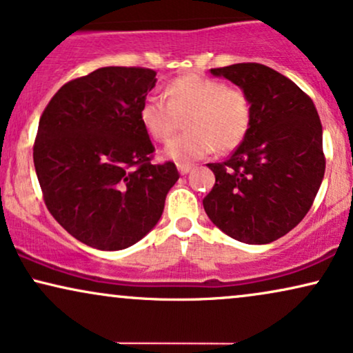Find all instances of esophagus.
<instances>
[{
	"instance_id": "obj_1",
	"label": "esophagus",
	"mask_w": 353,
	"mask_h": 353,
	"mask_svg": "<svg viewBox=\"0 0 353 353\" xmlns=\"http://www.w3.org/2000/svg\"><path fill=\"white\" fill-rule=\"evenodd\" d=\"M176 168H178V172H180V175H186V173L191 172V168L193 167L188 165V163H178Z\"/></svg>"
}]
</instances>
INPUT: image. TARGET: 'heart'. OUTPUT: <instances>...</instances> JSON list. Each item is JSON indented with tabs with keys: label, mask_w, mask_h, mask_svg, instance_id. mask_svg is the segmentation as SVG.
<instances>
[{
	"label": "heart",
	"mask_w": 353,
	"mask_h": 353,
	"mask_svg": "<svg viewBox=\"0 0 353 353\" xmlns=\"http://www.w3.org/2000/svg\"><path fill=\"white\" fill-rule=\"evenodd\" d=\"M168 100L148 95L139 108V120L155 141H167L186 118L185 134L175 137L162 150V157L176 163H191L228 150L245 139L251 123V105L240 89L227 87L210 77L191 74L167 85Z\"/></svg>",
	"instance_id": "obj_1"
}]
</instances>
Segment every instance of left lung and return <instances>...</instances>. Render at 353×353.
I'll list each match as a JSON object with an SVG mask.
<instances>
[{"label": "left lung", "instance_id": "left-lung-1", "mask_svg": "<svg viewBox=\"0 0 353 353\" xmlns=\"http://www.w3.org/2000/svg\"><path fill=\"white\" fill-rule=\"evenodd\" d=\"M251 105L245 139L225 162L208 163L216 185L203 199L216 227L241 243L266 245L299 225L324 178L323 126L295 82L259 63L210 70Z\"/></svg>", "mask_w": 353, "mask_h": 353}]
</instances>
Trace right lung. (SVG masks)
Instances as JSON below:
<instances>
[{"label": "right lung", "instance_id": "add662e5", "mask_svg": "<svg viewBox=\"0 0 353 353\" xmlns=\"http://www.w3.org/2000/svg\"><path fill=\"white\" fill-rule=\"evenodd\" d=\"M155 71L107 66L68 82L39 123L34 165L50 214L87 246L118 251L157 225L175 185L173 162L152 165L139 108Z\"/></svg>", "mask_w": 353, "mask_h": 353}]
</instances>
